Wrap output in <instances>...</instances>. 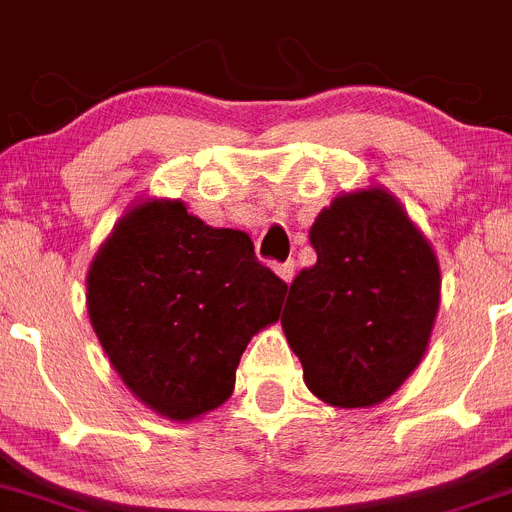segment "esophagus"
Listing matches in <instances>:
<instances>
[{"instance_id":"34e87169","label":"esophagus","mask_w":512,"mask_h":512,"mask_svg":"<svg viewBox=\"0 0 512 512\" xmlns=\"http://www.w3.org/2000/svg\"><path fill=\"white\" fill-rule=\"evenodd\" d=\"M275 273H278L285 283H290V280H293V275H296V262L293 260L278 262V265H275Z\"/></svg>"}]
</instances>
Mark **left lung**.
<instances>
[{
  "label": "left lung",
  "instance_id": "8db88e82",
  "mask_svg": "<svg viewBox=\"0 0 512 512\" xmlns=\"http://www.w3.org/2000/svg\"><path fill=\"white\" fill-rule=\"evenodd\" d=\"M316 262L290 283L285 339L316 398L370 408L416 370L439 311L434 250L382 188L344 193L311 227Z\"/></svg>",
  "mask_w": 512,
  "mask_h": 512
}]
</instances>
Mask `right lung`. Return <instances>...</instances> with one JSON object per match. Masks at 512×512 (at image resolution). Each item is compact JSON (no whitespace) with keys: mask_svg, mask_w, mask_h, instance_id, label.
Wrapping results in <instances>:
<instances>
[{"mask_svg":"<svg viewBox=\"0 0 512 512\" xmlns=\"http://www.w3.org/2000/svg\"><path fill=\"white\" fill-rule=\"evenodd\" d=\"M89 316L124 385L173 421L234 390L247 342L278 321L285 280L237 229L206 227L181 201L135 206L86 278Z\"/></svg>","mask_w":512,"mask_h":512,"instance_id":"1","label":"right lung"}]
</instances>
